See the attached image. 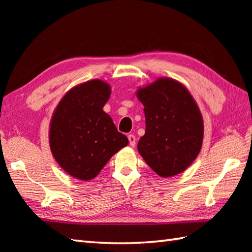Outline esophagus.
Masks as SVG:
<instances>
[{
    "label": "esophagus",
    "mask_w": 252,
    "mask_h": 252,
    "mask_svg": "<svg viewBox=\"0 0 252 252\" xmlns=\"http://www.w3.org/2000/svg\"><path fill=\"white\" fill-rule=\"evenodd\" d=\"M127 138H129V143H130L131 147H134L135 144H136V138H135V136L133 135V134H129V135H127Z\"/></svg>",
    "instance_id": "34e87169"
}]
</instances>
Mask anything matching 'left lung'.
Returning a JSON list of instances; mask_svg holds the SVG:
<instances>
[{"instance_id":"obj_1","label":"left lung","mask_w":252,"mask_h":252,"mask_svg":"<svg viewBox=\"0 0 252 252\" xmlns=\"http://www.w3.org/2000/svg\"><path fill=\"white\" fill-rule=\"evenodd\" d=\"M144 105L146 130L137 149L161 178L180 174L194 162L203 140V120L194 97L183 84L170 78L137 90Z\"/></svg>"}]
</instances>
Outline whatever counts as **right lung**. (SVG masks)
Returning <instances> with one entry per match:
<instances>
[{
	"instance_id": "obj_1",
	"label": "right lung",
	"mask_w": 252,
	"mask_h": 252,
	"mask_svg": "<svg viewBox=\"0 0 252 252\" xmlns=\"http://www.w3.org/2000/svg\"><path fill=\"white\" fill-rule=\"evenodd\" d=\"M110 94L108 83L90 80L69 90L52 116V154L61 168L74 179L96 178L109 159L129 144L103 110Z\"/></svg>"
}]
</instances>
